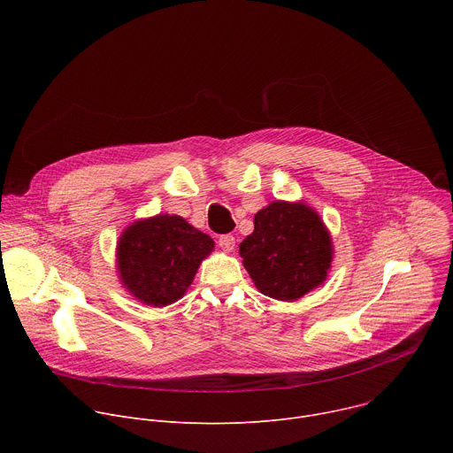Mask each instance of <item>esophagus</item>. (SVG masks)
Masks as SVG:
<instances>
[{
  "label": "esophagus",
  "mask_w": 453,
  "mask_h": 453,
  "mask_svg": "<svg viewBox=\"0 0 453 453\" xmlns=\"http://www.w3.org/2000/svg\"><path fill=\"white\" fill-rule=\"evenodd\" d=\"M234 236L233 234H222L220 238H219V245L226 250V252H231V250H234Z\"/></svg>",
  "instance_id": "obj_1"
}]
</instances>
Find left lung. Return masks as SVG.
I'll return each mask as SVG.
<instances>
[{
    "label": "left lung",
    "instance_id": "1",
    "mask_svg": "<svg viewBox=\"0 0 453 453\" xmlns=\"http://www.w3.org/2000/svg\"><path fill=\"white\" fill-rule=\"evenodd\" d=\"M240 256L264 296L296 301L325 283L334 245L310 206L276 201L254 215V231L240 243Z\"/></svg>",
    "mask_w": 453,
    "mask_h": 453
}]
</instances>
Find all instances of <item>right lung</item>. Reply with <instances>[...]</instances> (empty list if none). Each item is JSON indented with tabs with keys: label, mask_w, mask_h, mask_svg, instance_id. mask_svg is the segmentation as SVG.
<instances>
[{
	"label": "right lung",
	"mask_w": 453,
	"mask_h": 453,
	"mask_svg": "<svg viewBox=\"0 0 453 453\" xmlns=\"http://www.w3.org/2000/svg\"><path fill=\"white\" fill-rule=\"evenodd\" d=\"M215 242L179 215H156L128 226L116 247L123 287L149 306L180 299Z\"/></svg>",
	"instance_id": "1"
}]
</instances>
